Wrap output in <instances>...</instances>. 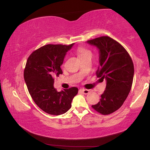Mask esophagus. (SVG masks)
<instances>
[{
	"label": "esophagus",
	"instance_id": "34e87169",
	"mask_svg": "<svg viewBox=\"0 0 150 150\" xmlns=\"http://www.w3.org/2000/svg\"><path fill=\"white\" fill-rule=\"evenodd\" d=\"M80 91H81V92L83 94H85V95H87V94L91 92V91L90 89H84V88H81V89H80Z\"/></svg>",
	"mask_w": 150,
	"mask_h": 150
}]
</instances>
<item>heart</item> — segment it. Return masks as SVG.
Listing matches in <instances>:
<instances>
[{"label": "heart", "mask_w": 150, "mask_h": 150, "mask_svg": "<svg viewBox=\"0 0 150 150\" xmlns=\"http://www.w3.org/2000/svg\"><path fill=\"white\" fill-rule=\"evenodd\" d=\"M77 54H78L79 57L83 56V55H85L87 54H91L89 50L85 49V48L83 47H79L77 48Z\"/></svg>", "instance_id": "heart-1"}]
</instances>
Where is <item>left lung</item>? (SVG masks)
Masks as SVG:
<instances>
[{
  "mask_svg": "<svg viewBox=\"0 0 150 150\" xmlns=\"http://www.w3.org/2000/svg\"><path fill=\"white\" fill-rule=\"evenodd\" d=\"M87 43L99 50L96 76L106 81L100 101L92 108L101 115H110L121 107L131 90L134 73L132 59L120 43L108 36L96 38Z\"/></svg>",
  "mask_w": 150,
  "mask_h": 150,
  "instance_id": "obj_1",
  "label": "left lung"
}]
</instances>
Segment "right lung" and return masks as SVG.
<instances>
[{"label": "right lung", "mask_w": 150, "mask_h": 150, "mask_svg": "<svg viewBox=\"0 0 150 150\" xmlns=\"http://www.w3.org/2000/svg\"><path fill=\"white\" fill-rule=\"evenodd\" d=\"M73 45H45L34 51L27 59L24 77L28 90L38 106L50 115L65 113L78 93L75 87L60 92L54 87V77L63 73L61 65Z\"/></svg>", "instance_id": "right-lung-1"}]
</instances>
